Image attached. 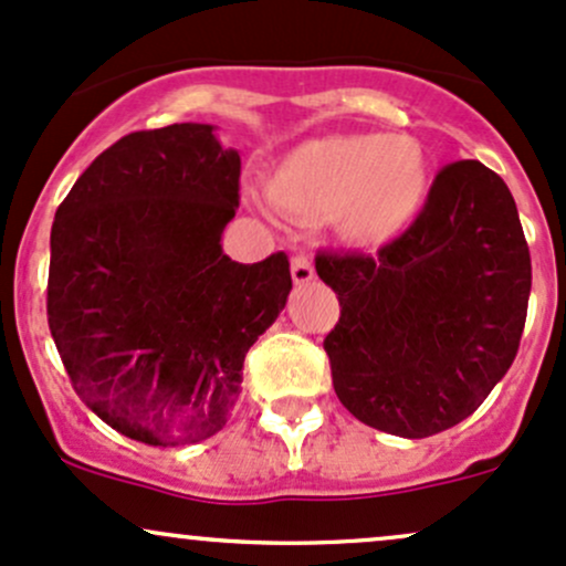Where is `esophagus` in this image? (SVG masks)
I'll use <instances>...</instances> for the list:
<instances>
[{
    "label": "esophagus",
    "instance_id": "34e87169",
    "mask_svg": "<svg viewBox=\"0 0 566 566\" xmlns=\"http://www.w3.org/2000/svg\"><path fill=\"white\" fill-rule=\"evenodd\" d=\"M293 282H295V284H308V282H314V265H312V260L303 258V254H295V258H293Z\"/></svg>",
    "mask_w": 566,
    "mask_h": 566
}]
</instances>
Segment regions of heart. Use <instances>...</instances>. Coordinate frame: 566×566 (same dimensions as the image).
<instances>
[{"label": "heart", "mask_w": 566, "mask_h": 566, "mask_svg": "<svg viewBox=\"0 0 566 566\" xmlns=\"http://www.w3.org/2000/svg\"><path fill=\"white\" fill-rule=\"evenodd\" d=\"M265 192L301 220L331 217L357 250H381L413 226L430 196V164L406 134H331L295 145L273 164Z\"/></svg>", "instance_id": "b5f03b06"}]
</instances>
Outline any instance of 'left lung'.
Listing matches in <instances>:
<instances>
[{
  "label": "left lung",
  "mask_w": 566,
  "mask_h": 566,
  "mask_svg": "<svg viewBox=\"0 0 566 566\" xmlns=\"http://www.w3.org/2000/svg\"><path fill=\"white\" fill-rule=\"evenodd\" d=\"M316 273L340 303L325 338L335 395L374 430H449L513 365L532 260L511 190L481 160L446 166L376 258L316 254Z\"/></svg>",
  "instance_id": "8db88e82"
}]
</instances>
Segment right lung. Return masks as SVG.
<instances>
[{
    "mask_svg": "<svg viewBox=\"0 0 566 566\" xmlns=\"http://www.w3.org/2000/svg\"><path fill=\"white\" fill-rule=\"evenodd\" d=\"M239 174L214 126L174 123L115 142L55 212V349L80 400L139 443L220 432L247 352L287 306V254L244 265L222 252Z\"/></svg>",
    "mask_w": 566,
    "mask_h": 566,
    "instance_id": "add662e5",
    "label": "right lung"
}]
</instances>
